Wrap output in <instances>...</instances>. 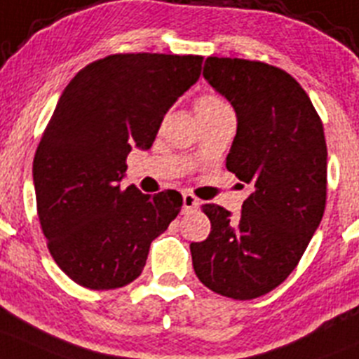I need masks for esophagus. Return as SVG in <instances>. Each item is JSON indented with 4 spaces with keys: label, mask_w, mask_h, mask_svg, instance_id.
Listing matches in <instances>:
<instances>
[{
    "label": "esophagus",
    "mask_w": 359,
    "mask_h": 359,
    "mask_svg": "<svg viewBox=\"0 0 359 359\" xmlns=\"http://www.w3.org/2000/svg\"><path fill=\"white\" fill-rule=\"evenodd\" d=\"M200 202L193 193H184L182 195V212H193L198 209Z\"/></svg>",
    "instance_id": "34e87169"
}]
</instances>
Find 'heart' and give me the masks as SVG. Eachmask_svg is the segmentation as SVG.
<instances>
[{
    "instance_id": "1",
    "label": "heart",
    "mask_w": 359,
    "mask_h": 359,
    "mask_svg": "<svg viewBox=\"0 0 359 359\" xmlns=\"http://www.w3.org/2000/svg\"><path fill=\"white\" fill-rule=\"evenodd\" d=\"M195 108L198 116L202 115H209V113H216L219 109H225L229 108L226 102L221 97H217L216 93H202L198 99L195 100Z\"/></svg>"
}]
</instances>
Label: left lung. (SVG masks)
Returning a JSON list of instances; mask_svg holds the SVG:
<instances>
[{"instance_id": "8db88e82", "label": "left lung", "mask_w": 359, "mask_h": 359, "mask_svg": "<svg viewBox=\"0 0 359 359\" xmlns=\"http://www.w3.org/2000/svg\"><path fill=\"white\" fill-rule=\"evenodd\" d=\"M203 78L230 100L237 134L226 168L253 193L239 217L202 205L210 233L191 243L193 267L207 289L255 299L296 269L326 209L327 149L308 93L285 70L264 62L209 56Z\"/></svg>"}]
</instances>
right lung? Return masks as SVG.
Returning a JSON list of instances; mask_svg holds the SVG:
<instances>
[{"label": "right lung", "instance_id": "obj_1", "mask_svg": "<svg viewBox=\"0 0 359 359\" xmlns=\"http://www.w3.org/2000/svg\"><path fill=\"white\" fill-rule=\"evenodd\" d=\"M203 56L118 53L79 70L63 90L35 159L36 214L60 269L109 290L142 274L150 243L182 207L173 189L120 187L133 147L150 149L172 104L195 85Z\"/></svg>", "mask_w": 359, "mask_h": 359}]
</instances>
